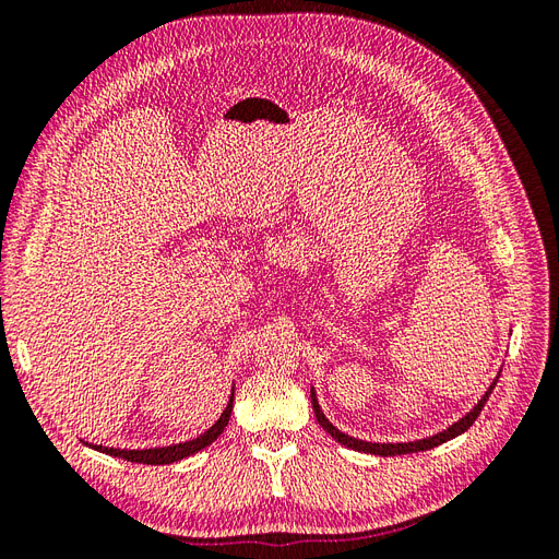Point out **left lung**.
<instances>
[{
  "instance_id": "obj_1",
  "label": "left lung",
  "mask_w": 559,
  "mask_h": 559,
  "mask_svg": "<svg viewBox=\"0 0 559 559\" xmlns=\"http://www.w3.org/2000/svg\"><path fill=\"white\" fill-rule=\"evenodd\" d=\"M499 376H501V370H499ZM499 376L495 378V382L489 384V389L487 392L483 394V399L478 401V405H473V411L471 413H466L460 421H454L452 427H448L445 431H441V433H436V436H429V438H421V441H413V443H368V441H359V438H352V436H347V433H343L341 429H335L331 421L326 419V415L321 413V408H319V403H317V394H314V389H310V399H312V411H314V417H317V421L321 427H324V431L326 433H331L337 443L341 445H345V448H352V450H357V452H368V454H380V456H394V454H411V452H425V450H431V448H436V445H441V443H445V441H452V438H456L460 433H464L473 421L478 419V415H480V411L485 408V403H487V399H489V394H492V389L497 386V380H499Z\"/></svg>"
}]
</instances>
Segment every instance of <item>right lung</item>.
<instances>
[{"label": "right lung", "mask_w": 559, "mask_h": 559, "mask_svg": "<svg viewBox=\"0 0 559 559\" xmlns=\"http://www.w3.org/2000/svg\"><path fill=\"white\" fill-rule=\"evenodd\" d=\"M233 399H235V394H230L228 405H226V411L222 413V417H218L205 433H200L198 438H193V441L167 445V448H148V450H118V448H105V445H93V448L99 450V452H105V454H111V456H121V460H128V462H134V464H151V466L173 464V462L186 460V456H191V454L200 452L202 448L212 445L216 438L224 433V429L228 427V419H230Z\"/></svg>", "instance_id": "1"}]
</instances>
